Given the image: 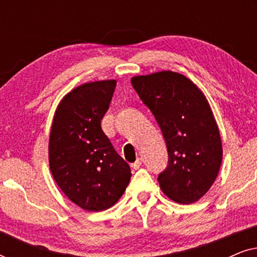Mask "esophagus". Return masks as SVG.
Instances as JSON below:
<instances>
[{"instance_id":"esophagus-1","label":"esophagus","mask_w":257,"mask_h":257,"mask_svg":"<svg viewBox=\"0 0 257 257\" xmlns=\"http://www.w3.org/2000/svg\"><path fill=\"white\" fill-rule=\"evenodd\" d=\"M142 163H143V160L140 159V158H138V159L136 160V163H133L132 165H131V167L133 168V170H138V168L142 166Z\"/></svg>"}]
</instances>
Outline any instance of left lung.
<instances>
[{
	"label": "left lung",
	"instance_id": "8db88e82",
	"mask_svg": "<svg viewBox=\"0 0 257 257\" xmlns=\"http://www.w3.org/2000/svg\"><path fill=\"white\" fill-rule=\"evenodd\" d=\"M140 99L152 111L166 142L168 166L159 174L161 191L182 205L201 199L222 163L220 131L198 85L171 70L132 77Z\"/></svg>",
	"mask_w": 257,
	"mask_h": 257
}]
</instances>
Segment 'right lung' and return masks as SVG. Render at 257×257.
I'll list each match as a JSON object with an SVG mask.
<instances>
[{
  "instance_id": "add662e5",
  "label": "right lung",
  "mask_w": 257,
  "mask_h": 257,
  "mask_svg": "<svg viewBox=\"0 0 257 257\" xmlns=\"http://www.w3.org/2000/svg\"><path fill=\"white\" fill-rule=\"evenodd\" d=\"M115 79L84 83L59 101L49 138V166L56 184L73 203L100 212L124 194L131 168L104 135L100 121Z\"/></svg>"
}]
</instances>
